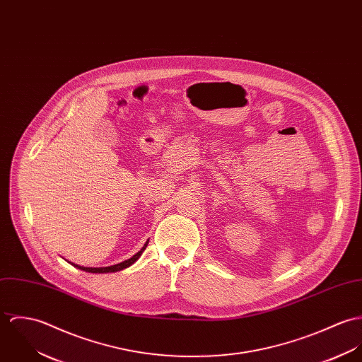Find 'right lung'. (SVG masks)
<instances>
[{
	"instance_id": "1",
	"label": "right lung",
	"mask_w": 362,
	"mask_h": 362,
	"mask_svg": "<svg viewBox=\"0 0 362 362\" xmlns=\"http://www.w3.org/2000/svg\"><path fill=\"white\" fill-rule=\"evenodd\" d=\"M147 244H148V241H147V243L143 245V248H141L139 252H136L132 258H129V259L123 261L121 264H117V265L103 267V268H87V267H81V265H76V264H72V265H74V267H76L78 269H81V271H84V272H91V274H108V272H118V271H122V269H124V268L130 267L132 264H134V262L140 258V255L143 254V251L146 250Z\"/></svg>"
}]
</instances>
